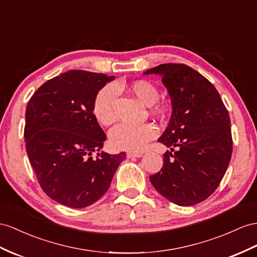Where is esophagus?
<instances>
[{
	"label": "esophagus",
	"mask_w": 257,
	"mask_h": 257,
	"mask_svg": "<svg viewBox=\"0 0 257 257\" xmlns=\"http://www.w3.org/2000/svg\"><path fill=\"white\" fill-rule=\"evenodd\" d=\"M142 153H137V152H128L127 157L128 159H133V157H141Z\"/></svg>",
	"instance_id": "obj_1"
}]
</instances>
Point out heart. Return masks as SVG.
<instances>
[{"label": "heart", "instance_id": "b5f03b06", "mask_svg": "<svg viewBox=\"0 0 257 257\" xmlns=\"http://www.w3.org/2000/svg\"><path fill=\"white\" fill-rule=\"evenodd\" d=\"M127 89L138 100L147 106H152L160 97V92L155 85L147 80H138L130 83ZM117 97V89L113 84H107L97 92L94 97L92 113L95 119L103 126H110L116 119L115 101ZM162 106H155V111H162ZM156 129L153 124L144 123L141 126H131L120 123L116 126L109 134L110 143L115 149L123 151H142L147 143L154 139Z\"/></svg>", "mask_w": 257, "mask_h": 257}]
</instances>
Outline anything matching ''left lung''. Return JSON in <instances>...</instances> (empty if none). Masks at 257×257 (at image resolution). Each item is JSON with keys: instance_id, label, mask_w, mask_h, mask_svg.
I'll use <instances>...</instances> for the list:
<instances>
[{"instance_id": "8db88e82", "label": "left lung", "mask_w": 257, "mask_h": 257, "mask_svg": "<svg viewBox=\"0 0 257 257\" xmlns=\"http://www.w3.org/2000/svg\"><path fill=\"white\" fill-rule=\"evenodd\" d=\"M150 74L162 76L173 106L159 139L170 151L150 181L177 205H195L219 186L231 159L228 110L214 85L185 64H162L144 72Z\"/></svg>"}]
</instances>
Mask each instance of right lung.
<instances>
[{
  "instance_id": "obj_1",
  "label": "right lung",
  "mask_w": 257,
  "mask_h": 257,
  "mask_svg": "<svg viewBox=\"0 0 257 257\" xmlns=\"http://www.w3.org/2000/svg\"><path fill=\"white\" fill-rule=\"evenodd\" d=\"M114 76L68 70L50 79L26 108V151L43 191L72 208L87 207L107 191L126 153L100 152L106 140L92 113L94 97Z\"/></svg>"
}]
</instances>
